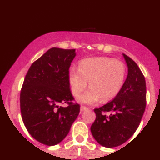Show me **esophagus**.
I'll return each instance as SVG.
<instances>
[{"label": "esophagus", "instance_id": "esophagus-1", "mask_svg": "<svg viewBox=\"0 0 160 160\" xmlns=\"http://www.w3.org/2000/svg\"><path fill=\"white\" fill-rule=\"evenodd\" d=\"M88 110V108H87V107H84V106H81L80 107V112H83V111Z\"/></svg>", "mask_w": 160, "mask_h": 160}]
</instances>
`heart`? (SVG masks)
<instances>
[{
  "mask_svg": "<svg viewBox=\"0 0 160 160\" xmlns=\"http://www.w3.org/2000/svg\"><path fill=\"white\" fill-rule=\"evenodd\" d=\"M126 66L122 62L110 58H92L80 62L79 69L71 67L68 80L72 93L80 95L90 84V89L78 100L84 104L107 101L115 97L122 89L126 78Z\"/></svg>",
  "mask_w": 160,
  "mask_h": 160,
  "instance_id": "b5f03b06",
  "label": "heart"
}]
</instances>
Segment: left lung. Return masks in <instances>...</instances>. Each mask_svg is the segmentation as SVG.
I'll return each mask as SVG.
<instances>
[{"instance_id": "1", "label": "left lung", "mask_w": 160, "mask_h": 160, "mask_svg": "<svg viewBox=\"0 0 160 160\" xmlns=\"http://www.w3.org/2000/svg\"><path fill=\"white\" fill-rule=\"evenodd\" d=\"M122 56L128 67L127 79L112 101L94 109L96 120L90 127L97 142L107 148L122 145L133 135L147 104L145 77L132 59Z\"/></svg>"}]
</instances>
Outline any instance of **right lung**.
<instances>
[{"label": "right lung", "instance_id": "add662e5", "mask_svg": "<svg viewBox=\"0 0 160 160\" xmlns=\"http://www.w3.org/2000/svg\"><path fill=\"white\" fill-rule=\"evenodd\" d=\"M75 56V50L51 48L32 63L24 78L20 97L23 122L33 138L47 146L61 142L80 112L68 80ZM63 102L67 108L59 106Z\"/></svg>", "mask_w": 160, "mask_h": 160}]
</instances>
